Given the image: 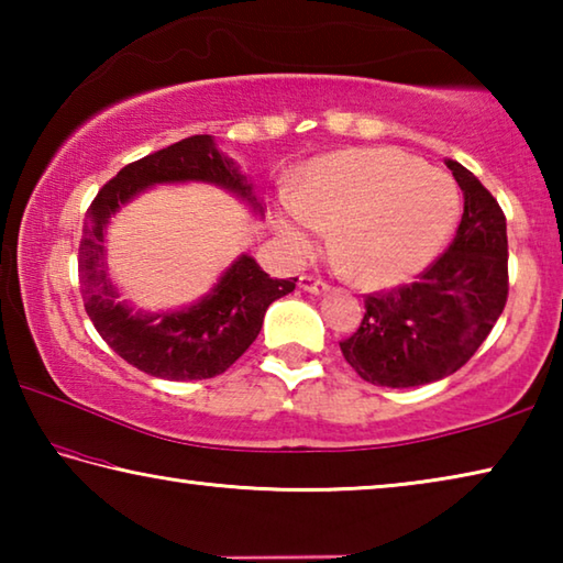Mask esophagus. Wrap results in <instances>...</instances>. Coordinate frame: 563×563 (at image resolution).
I'll list each match as a JSON object with an SVG mask.
<instances>
[{
    "mask_svg": "<svg viewBox=\"0 0 563 563\" xmlns=\"http://www.w3.org/2000/svg\"><path fill=\"white\" fill-rule=\"evenodd\" d=\"M300 288H302L305 292L320 295V292L328 290V283L322 280V278H318V275H302V278H300Z\"/></svg>",
    "mask_w": 563,
    "mask_h": 563,
    "instance_id": "esophagus-1",
    "label": "esophagus"
}]
</instances>
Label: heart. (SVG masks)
Returning a JSON list of instances; mask_svg holds the SVG:
<instances>
[{
    "instance_id": "b5f03b06",
    "label": "heart",
    "mask_w": 563,
    "mask_h": 563,
    "mask_svg": "<svg viewBox=\"0 0 563 563\" xmlns=\"http://www.w3.org/2000/svg\"><path fill=\"white\" fill-rule=\"evenodd\" d=\"M452 180L399 148H347L302 170L278 211V235L295 258L316 253L338 228L335 255L352 278L385 288L430 263L456 221Z\"/></svg>"
}]
</instances>
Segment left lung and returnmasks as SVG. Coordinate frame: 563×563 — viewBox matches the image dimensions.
<instances>
[{
  "label": "left lung",
  "instance_id": "1",
  "mask_svg": "<svg viewBox=\"0 0 563 563\" xmlns=\"http://www.w3.org/2000/svg\"><path fill=\"white\" fill-rule=\"evenodd\" d=\"M464 194L454 241L415 283L365 298L357 332L340 342L350 367L373 385L437 383L470 360L509 295L507 218L472 170L446 161Z\"/></svg>",
  "mask_w": 563,
  "mask_h": 563
}]
</instances>
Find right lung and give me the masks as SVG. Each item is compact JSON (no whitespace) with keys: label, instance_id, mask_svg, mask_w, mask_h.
<instances>
[{"label":"right lung","instance_id":"1","mask_svg":"<svg viewBox=\"0 0 563 563\" xmlns=\"http://www.w3.org/2000/svg\"><path fill=\"white\" fill-rule=\"evenodd\" d=\"M188 180L231 190L263 216L253 184H247L233 158L218 151L213 136L201 133L123 166L93 198L79 243V290L93 328L129 365L164 379H208L225 373L258 338L268 305L292 292L298 283V278H271L251 255H241L211 292L188 308L146 312L119 300L103 263L109 218L141 190Z\"/></svg>","mask_w":563,"mask_h":563}]
</instances>
